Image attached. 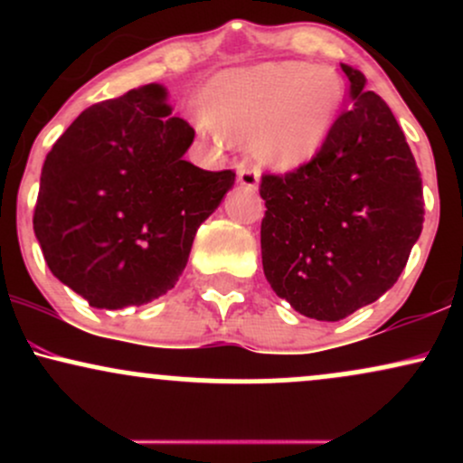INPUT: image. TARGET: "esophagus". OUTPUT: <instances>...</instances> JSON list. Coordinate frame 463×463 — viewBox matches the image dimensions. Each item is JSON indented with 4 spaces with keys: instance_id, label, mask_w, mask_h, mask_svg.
Here are the masks:
<instances>
[{
    "instance_id": "34e87169",
    "label": "esophagus",
    "mask_w": 463,
    "mask_h": 463,
    "mask_svg": "<svg viewBox=\"0 0 463 463\" xmlns=\"http://www.w3.org/2000/svg\"><path fill=\"white\" fill-rule=\"evenodd\" d=\"M259 183H261V176H259L257 169H250V167H241L239 169V184L248 191H257Z\"/></svg>"
}]
</instances>
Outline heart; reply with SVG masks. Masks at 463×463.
I'll list each match as a JSON object with an SVG mask.
<instances>
[{"label": "heart", "mask_w": 463, "mask_h": 463, "mask_svg": "<svg viewBox=\"0 0 463 463\" xmlns=\"http://www.w3.org/2000/svg\"><path fill=\"white\" fill-rule=\"evenodd\" d=\"M342 98V82L328 69L263 62L206 84L202 128L215 143L250 146L263 167L294 172L322 152Z\"/></svg>", "instance_id": "heart-1"}]
</instances>
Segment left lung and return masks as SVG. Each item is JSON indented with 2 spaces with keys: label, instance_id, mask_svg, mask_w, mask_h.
<instances>
[{
  "label": "left lung",
  "instance_id": "left-lung-1",
  "mask_svg": "<svg viewBox=\"0 0 463 463\" xmlns=\"http://www.w3.org/2000/svg\"><path fill=\"white\" fill-rule=\"evenodd\" d=\"M350 104L322 152L263 176V272L302 316L337 322L385 294L422 232V178L390 106L342 65Z\"/></svg>",
  "mask_w": 463,
  "mask_h": 463
}]
</instances>
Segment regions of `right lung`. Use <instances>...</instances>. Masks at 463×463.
Here are the masks:
<instances>
[{"label": "right lung", "mask_w": 463, "mask_h": 463, "mask_svg": "<svg viewBox=\"0 0 463 463\" xmlns=\"http://www.w3.org/2000/svg\"><path fill=\"white\" fill-rule=\"evenodd\" d=\"M163 84L82 110L47 154L34 235L47 268L95 309L152 302L176 285L194 237L235 174L184 161L195 130Z\"/></svg>", "instance_id": "1"}]
</instances>
